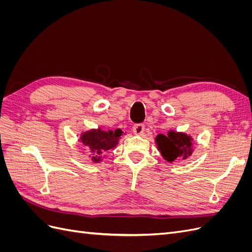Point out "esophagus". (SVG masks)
I'll return each instance as SVG.
<instances>
[{
    "label": "esophagus",
    "mask_w": 252,
    "mask_h": 252,
    "mask_svg": "<svg viewBox=\"0 0 252 252\" xmlns=\"http://www.w3.org/2000/svg\"><path fill=\"white\" fill-rule=\"evenodd\" d=\"M144 129H145V126H144L143 124H135V125L132 127V130H133L134 134H136V135L143 134Z\"/></svg>",
    "instance_id": "1"
}]
</instances>
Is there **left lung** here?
<instances>
[{"instance_id":"1","label":"left lung","mask_w":252,"mask_h":252,"mask_svg":"<svg viewBox=\"0 0 252 252\" xmlns=\"http://www.w3.org/2000/svg\"><path fill=\"white\" fill-rule=\"evenodd\" d=\"M158 150L168 162H173L178 158H187L192 154V139L183 132L168 131V134H158L156 138Z\"/></svg>"}]
</instances>
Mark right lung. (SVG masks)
I'll use <instances>...</instances> for the list:
<instances>
[{
	"label": "right lung",
	"instance_id": "obj_1",
	"mask_svg": "<svg viewBox=\"0 0 252 252\" xmlns=\"http://www.w3.org/2000/svg\"><path fill=\"white\" fill-rule=\"evenodd\" d=\"M122 133L123 132L121 129H116L114 131H103L101 128L93 129L82 133L81 141L88 148L90 154H93L91 159L94 163H98L102 161V154L117 146Z\"/></svg>",
	"mask_w": 252,
	"mask_h": 252
}]
</instances>
